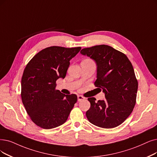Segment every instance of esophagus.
Wrapping results in <instances>:
<instances>
[{
	"instance_id": "obj_1",
	"label": "esophagus",
	"mask_w": 157,
	"mask_h": 157,
	"mask_svg": "<svg viewBox=\"0 0 157 157\" xmlns=\"http://www.w3.org/2000/svg\"><path fill=\"white\" fill-rule=\"evenodd\" d=\"M84 99H86V98H85V97H84L83 96L78 95V102L81 101V100H84Z\"/></svg>"
}]
</instances>
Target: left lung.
I'll return each instance as SVG.
<instances>
[{
  "instance_id": "1",
  "label": "left lung",
  "mask_w": 157,
  "mask_h": 157,
  "mask_svg": "<svg viewBox=\"0 0 157 157\" xmlns=\"http://www.w3.org/2000/svg\"><path fill=\"white\" fill-rule=\"evenodd\" d=\"M80 53L95 62V85L105 98L97 102L88 98L91 106L87 118L100 128L117 127L130 115L136 103L138 82L133 66L126 55L108 45L84 48Z\"/></svg>"
}]
</instances>
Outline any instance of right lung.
<instances>
[{
  "label": "right lung",
  "mask_w": 157,
  "mask_h": 157,
  "mask_svg": "<svg viewBox=\"0 0 157 157\" xmlns=\"http://www.w3.org/2000/svg\"><path fill=\"white\" fill-rule=\"evenodd\" d=\"M80 49V47L46 48L35 55L25 67L21 80L22 103L38 126L52 129L67 121L77 96L56 90V81L65 78L70 60Z\"/></svg>",
  "instance_id": "right-lung-1"
}]
</instances>
